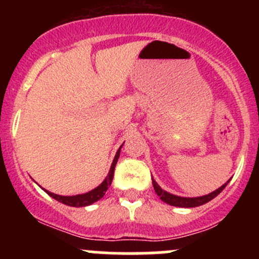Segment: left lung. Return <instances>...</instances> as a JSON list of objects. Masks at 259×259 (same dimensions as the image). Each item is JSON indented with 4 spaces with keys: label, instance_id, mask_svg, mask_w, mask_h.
I'll list each match as a JSON object with an SVG mask.
<instances>
[{
    "label": "left lung",
    "instance_id": "obj_1",
    "mask_svg": "<svg viewBox=\"0 0 259 259\" xmlns=\"http://www.w3.org/2000/svg\"><path fill=\"white\" fill-rule=\"evenodd\" d=\"M227 183L226 184L222 185L221 188H218L217 190H214V192L209 193V194L203 195V197H197V198H183V197H178V195L170 194V193H168V192H165V190L161 189V188L156 184V182L154 179H153V187H154V190H155V193L159 195V197H160V199L163 200V202L168 203V204H170V205H174V207L193 208V207H199V205L205 204V203H208L209 200L213 199V198H215L217 195H218L219 193H221L222 190L226 188Z\"/></svg>",
    "mask_w": 259,
    "mask_h": 259
}]
</instances>
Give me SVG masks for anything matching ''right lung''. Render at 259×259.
Instances as JSON below:
<instances>
[{
    "label": "right lung",
    "mask_w": 259,
    "mask_h": 259,
    "mask_svg": "<svg viewBox=\"0 0 259 259\" xmlns=\"http://www.w3.org/2000/svg\"><path fill=\"white\" fill-rule=\"evenodd\" d=\"M121 146H120L119 150L116 151V155H115L113 164H111V168H110V171H109L108 177H106L105 180H104V182L101 183L98 188L93 189L91 192L85 193V194L74 195V197H62V195H57V194H54V193H50V192H48V190H45V192L48 193L50 197H52L54 199H56L57 202L64 203V204L70 205V207H86V205H90V204H93V203L98 202L99 199H101V198L105 195L106 190H108V188L111 185V182H113L115 165H116L117 159H119L120 149H121Z\"/></svg>",
    "instance_id": "right-lung-1"
}]
</instances>
